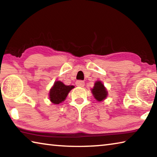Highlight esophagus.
Wrapping results in <instances>:
<instances>
[{
  "mask_svg": "<svg viewBox=\"0 0 157 157\" xmlns=\"http://www.w3.org/2000/svg\"><path fill=\"white\" fill-rule=\"evenodd\" d=\"M76 86H79V87H83L84 86V82L82 81V80H78L76 82Z\"/></svg>",
  "mask_w": 157,
  "mask_h": 157,
  "instance_id": "esophagus-1",
  "label": "esophagus"
}]
</instances>
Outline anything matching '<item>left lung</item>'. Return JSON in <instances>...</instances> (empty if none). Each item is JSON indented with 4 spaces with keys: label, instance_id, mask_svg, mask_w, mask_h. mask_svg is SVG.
<instances>
[{
    "label": "left lung",
    "instance_id": "8db88e82",
    "mask_svg": "<svg viewBox=\"0 0 157 157\" xmlns=\"http://www.w3.org/2000/svg\"><path fill=\"white\" fill-rule=\"evenodd\" d=\"M91 91L95 99L98 101V102H102L107 97V90L104 86V84H102V82L100 80L95 82L94 88L91 89Z\"/></svg>",
    "mask_w": 157,
    "mask_h": 157
}]
</instances>
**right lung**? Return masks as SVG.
<instances>
[{
	"mask_svg": "<svg viewBox=\"0 0 157 157\" xmlns=\"http://www.w3.org/2000/svg\"><path fill=\"white\" fill-rule=\"evenodd\" d=\"M74 86L65 85L61 81H55L49 91V99L55 105H59L66 100V97Z\"/></svg>",
	"mask_w": 157,
	"mask_h": 157,
	"instance_id": "right-lung-1",
	"label": "right lung"
}]
</instances>
